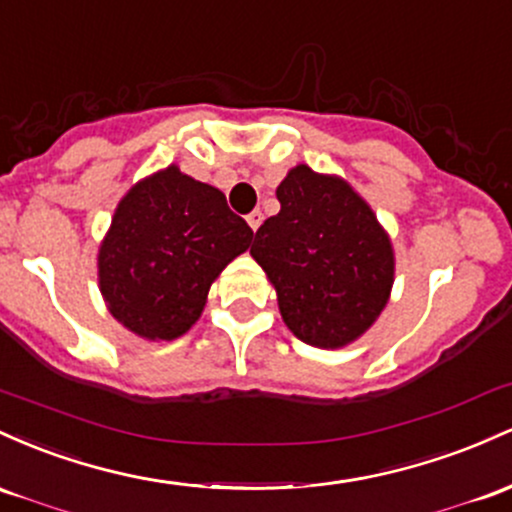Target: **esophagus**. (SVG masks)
Returning a JSON list of instances; mask_svg holds the SVG:
<instances>
[{
  "label": "esophagus",
  "instance_id": "1",
  "mask_svg": "<svg viewBox=\"0 0 512 512\" xmlns=\"http://www.w3.org/2000/svg\"><path fill=\"white\" fill-rule=\"evenodd\" d=\"M246 222H249V227L256 229L261 227V222H263V215H261V210H254V212H249V215H246Z\"/></svg>",
  "mask_w": 512,
  "mask_h": 512
}]
</instances>
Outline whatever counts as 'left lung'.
I'll list each match as a JSON object with an SVG mask.
<instances>
[{
    "instance_id": "8db88e82",
    "label": "left lung",
    "mask_w": 512,
    "mask_h": 512,
    "mask_svg": "<svg viewBox=\"0 0 512 512\" xmlns=\"http://www.w3.org/2000/svg\"><path fill=\"white\" fill-rule=\"evenodd\" d=\"M275 195L280 212L258 227L251 256L275 287L280 317L309 346H350L392 295V239L336 174L297 164Z\"/></svg>"
}]
</instances>
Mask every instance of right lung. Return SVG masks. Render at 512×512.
<instances>
[{
  "instance_id": "1",
  "label": "right lung",
  "mask_w": 512,
  "mask_h": 512,
  "mask_svg": "<svg viewBox=\"0 0 512 512\" xmlns=\"http://www.w3.org/2000/svg\"><path fill=\"white\" fill-rule=\"evenodd\" d=\"M251 237L215 186L176 164L154 171L120 198L101 239L96 266L106 309L145 341H174L200 319L210 285Z\"/></svg>"
}]
</instances>
